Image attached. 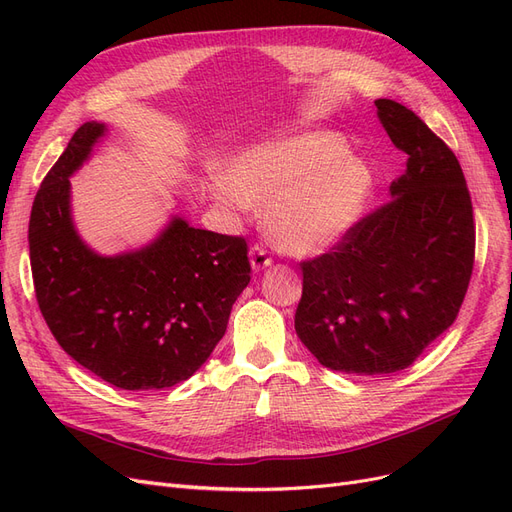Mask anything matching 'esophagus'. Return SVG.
Segmentation results:
<instances>
[{"label": "esophagus", "instance_id": "obj_1", "mask_svg": "<svg viewBox=\"0 0 512 512\" xmlns=\"http://www.w3.org/2000/svg\"><path fill=\"white\" fill-rule=\"evenodd\" d=\"M249 259H251V268H253V272H261V270H266L268 266H272V259H270L268 251L263 249V246H259V244L251 246Z\"/></svg>", "mask_w": 512, "mask_h": 512}]
</instances>
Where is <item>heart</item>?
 Returning a JSON list of instances; mask_svg holds the SVG:
<instances>
[{
	"mask_svg": "<svg viewBox=\"0 0 512 512\" xmlns=\"http://www.w3.org/2000/svg\"><path fill=\"white\" fill-rule=\"evenodd\" d=\"M372 170L334 131L268 140L242 151L217 187L227 208L263 209V232L289 255H317L359 221Z\"/></svg>",
	"mask_w": 512,
	"mask_h": 512,
	"instance_id": "b5f03b06",
	"label": "heart"
}]
</instances>
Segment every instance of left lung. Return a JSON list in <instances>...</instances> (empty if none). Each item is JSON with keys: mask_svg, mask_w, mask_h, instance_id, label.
<instances>
[{"mask_svg": "<svg viewBox=\"0 0 512 512\" xmlns=\"http://www.w3.org/2000/svg\"><path fill=\"white\" fill-rule=\"evenodd\" d=\"M408 155L389 202L302 263L295 332L321 366L357 376L408 368L453 325L474 266V217L451 148L415 112L376 100Z\"/></svg>", "mask_w": 512, "mask_h": 512, "instance_id": "obj_1", "label": "left lung"}]
</instances>
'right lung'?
I'll return each mask as SVG.
<instances>
[{
    "instance_id": "obj_1",
    "label": "right lung",
    "mask_w": 512,
    "mask_h": 512,
    "mask_svg": "<svg viewBox=\"0 0 512 512\" xmlns=\"http://www.w3.org/2000/svg\"><path fill=\"white\" fill-rule=\"evenodd\" d=\"M106 131L97 121L80 125L42 180L29 219L36 298L55 340L82 368L119 389H166L200 370L223 338L251 280L246 240L172 214L146 246L95 253L72 219L70 176Z\"/></svg>"
}]
</instances>
